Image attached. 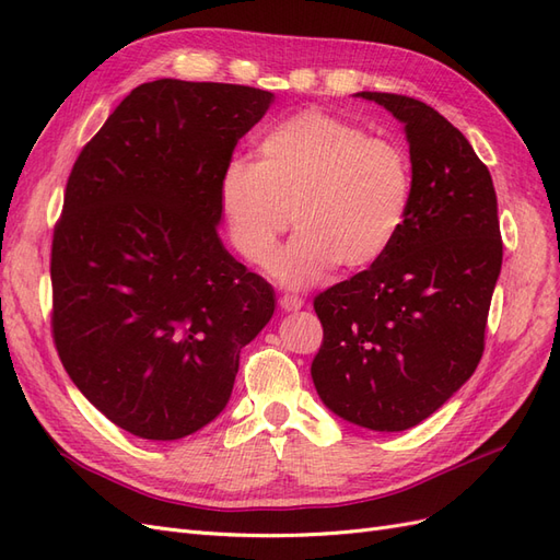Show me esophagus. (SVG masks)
Here are the masks:
<instances>
[{"label":"esophagus","instance_id":"34e87169","mask_svg":"<svg viewBox=\"0 0 560 560\" xmlns=\"http://www.w3.org/2000/svg\"><path fill=\"white\" fill-rule=\"evenodd\" d=\"M280 308H284V311H299V308H303V296H299L294 292H284L280 296Z\"/></svg>","mask_w":560,"mask_h":560}]
</instances>
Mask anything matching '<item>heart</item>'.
Masks as SVG:
<instances>
[{"mask_svg": "<svg viewBox=\"0 0 560 560\" xmlns=\"http://www.w3.org/2000/svg\"><path fill=\"white\" fill-rule=\"evenodd\" d=\"M259 161L235 159L222 177V210L243 257L268 268L280 238L299 229L278 264L303 284L329 268H366L395 245L413 206V163L389 138L336 114L284 118L259 142Z\"/></svg>", "mask_w": 560, "mask_h": 560, "instance_id": "1", "label": "heart"}]
</instances>
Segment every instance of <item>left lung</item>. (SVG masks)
Here are the masks:
<instances>
[{
  "mask_svg": "<svg viewBox=\"0 0 560 560\" xmlns=\"http://www.w3.org/2000/svg\"><path fill=\"white\" fill-rule=\"evenodd\" d=\"M404 124L413 206L395 245L319 292L311 376L329 409L378 432L432 416L481 362L502 268L498 198L465 135L416 97L360 93Z\"/></svg>",
  "mask_w": 560,
  "mask_h": 560,
  "instance_id": "8db88e82",
  "label": "left lung"
}]
</instances>
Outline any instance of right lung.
Masks as SVG:
<instances>
[{
	"mask_svg": "<svg viewBox=\"0 0 560 560\" xmlns=\"http://www.w3.org/2000/svg\"><path fill=\"white\" fill-rule=\"evenodd\" d=\"M273 93L159 79L124 97L67 179L50 245V334L97 411L171 442L226 406L273 287L217 235L222 177Z\"/></svg>",
	"mask_w": 560,
	"mask_h": 560,
	"instance_id": "add662e5",
	"label": "right lung"
}]
</instances>
